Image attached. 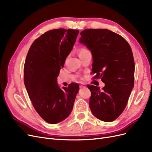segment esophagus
Returning a JSON list of instances; mask_svg holds the SVG:
<instances>
[{
	"mask_svg": "<svg viewBox=\"0 0 152 152\" xmlns=\"http://www.w3.org/2000/svg\"><path fill=\"white\" fill-rule=\"evenodd\" d=\"M79 87H80V88H84V87H86V85L84 84H80Z\"/></svg>",
	"mask_w": 152,
	"mask_h": 152,
	"instance_id": "1",
	"label": "esophagus"
}]
</instances>
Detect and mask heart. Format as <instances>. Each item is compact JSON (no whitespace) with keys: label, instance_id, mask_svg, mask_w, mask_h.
<instances>
[{"label":"heart","instance_id":"b5f03b06","mask_svg":"<svg viewBox=\"0 0 152 152\" xmlns=\"http://www.w3.org/2000/svg\"><path fill=\"white\" fill-rule=\"evenodd\" d=\"M79 56H80V55H82V54H84L87 53L89 52V50H87V49L84 48H81L80 49H79Z\"/></svg>","mask_w":152,"mask_h":152}]
</instances>
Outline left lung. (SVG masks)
I'll list each match as a JSON object with an SVG mask.
<instances>
[{
    "instance_id": "obj_1",
    "label": "left lung",
    "mask_w": 152,
    "mask_h": 152,
    "mask_svg": "<svg viewBox=\"0 0 152 152\" xmlns=\"http://www.w3.org/2000/svg\"><path fill=\"white\" fill-rule=\"evenodd\" d=\"M80 42L93 55L92 73L105 84L87 86L91 92L89 107L104 122L117 119L125 109L134 87V61L131 46L120 35L107 29H86L80 32Z\"/></svg>"
}]
</instances>
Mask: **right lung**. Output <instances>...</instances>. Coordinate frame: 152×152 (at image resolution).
<instances>
[{
	"label": "right lung",
	"mask_w": 152,
	"mask_h": 152,
	"mask_svg": "<svg viewBox=\"0 0 152 152\" xmlns=\"http://www.w3.org/2000/svg\"><path fill=\"white\" fill-rule=\"evenodd\" d=\"M79 31L72 29L48 31L32 43L24 65V83L35 110L48 123L54 124L70 114L78 84L60 89L57 77Z\"/></svg>",
	"instance_id": "obj_1"
}]
</instances>
